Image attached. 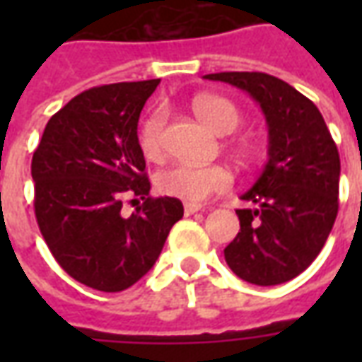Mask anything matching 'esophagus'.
Here are the masks:
<instances>
[{"label":"esophagus","instance_id":"1","mask_svg":"<svg viewBox=\"0 0 362 362\" xmlns=\"http://www.w3.org/2000/svg\"><path fill=\"white\" fill-rule=\"evenodd\" d=\"M202 211V205L197 204H184V213L186 215H194V213Z\"/></svg>","mask_w":362,"mask_h":362}]
</instances>
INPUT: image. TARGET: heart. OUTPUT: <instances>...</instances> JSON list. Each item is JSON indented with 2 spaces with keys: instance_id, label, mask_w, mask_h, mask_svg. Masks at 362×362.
<instances>
[{
  "instance_id": "b5f03b06",
  "label": "heart",
  "mask_w": 362,
  "mask_h": 362,
  "mask_svg": "<svg viewBox=\"0 0 362 362\" xmlns=\"http://www.w3.org/2000/svg\"><path fill=\"white\" fill-rule=\"evenodd\" d=\"M196 116L211 132L233 134L240 126V110L228 98L219 95H199L194 98ZM165 112L155 110L145 118L139 129V149L149 160H157L163 153ZM233 186V174L221 165H173L157 174V188L165 196L189 204H199L213 194L227 192Z\"/></svg>"
}]
</instances>
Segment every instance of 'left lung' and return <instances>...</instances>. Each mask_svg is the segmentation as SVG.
I'll list each match as a JSON object with an SVG mask.
<instances>
[{"label": "left lung", "instance_id": "left-lung-1", "mask_svg": "<svg viewBox=\"0 0 362 362\" xmlns=\"http://www.w3.org/2000/svg\"><path fill=\"white\" fill-rule=\"evenodd\" d=\"M204 79L246 90L267 122V163L236 209L240 233L225 248L240 279L269 287L291 281L316 259L332 233L339 196V153L310 98L259 71H223Z\"/></svg>", "mask_w": 362, "mask_h": 362}]
</instances>
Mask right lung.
<instances>
[{"label": "right lung", "instance_id": "1", "mask_svg": "<svg viewBox=\"0 0 362 362\" xmlns=\"http://www.w3.org/2000/svg\"><path fill=\"white\" fill-rule=\"evenodd\" d=\"M158 83H112L77 95L52 116L33 155L44 240L67 275L96 291L118 293L141 279L184 215L180 199L149 196L137 139L139 114ZM124 199L144 204L124 218Z\"/></svg>", "mask_w": 362, "mask_h": 362}]
</instances>
